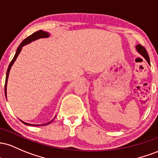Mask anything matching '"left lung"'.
<instances>
[{
  "mask_svg": "<svg viewBox=\"0 0 158 158\" xmlns=\"http://www.w3.org/2000/svg\"><path fill=\"white\" fill-rule=\"evenodd\" d=\"M136 51H137V52L139 53L140 55H142L143 56V57L146 59V60L147 62H148V64H150V60H149V56L148 55V53H147V51L146 49H145L144 47H143V46L140 45H137L136 46Z\"/></svg>",
  "mask_w": 158,
  "mask_h": 158,
  "instance_id": "8db88e82",
  "label": "left lung"
}]
</instances>
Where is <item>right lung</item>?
<instances>
[{
    "instance_id": "right-lung-1",
    "label": "right lung",
    "mask_w": 158,
    "mask_h": 158,
    "mask_svg": "<svg viewBox=\"0 0 158 158\" xmlns=\"http://www.w3.org/2000/svg\"><path fill=\"white\" fill-rule=\"evenodd\" d=\"M49 36H50V35H49V33H48V32L43 31H42V30H40V31H37V32H35L34 33H33V34L31 35V36H28L27 38H26L25 40L23 41L22 43H21L20 45H19V47H18V48H17V50H16V52H15V56H14L13 59H12V60L11 61V63H10V65H9L7 72H6V81H5V95H6V86H7V81H8V77H9V74H10V69H11V67L12 66V65H13V63H15V60H16L18 56H19V54H20L21 51H22V48L24 47V45H27V44H30V43H31V42H33V41H36L37 40H40V39L48 38ZM55 117H56V116H55ZM55 117H54V118H55ZM19 120H20V121L22 122V123H24V125H30V126H42V125H48V124H50L51 122H52V121L54 119H52V120H51V121H50L49 122H48V123L42 124V125H33V124L27 123V122L22 121V120H21V119H19Z\"/></svg>"
}]
</instances>
